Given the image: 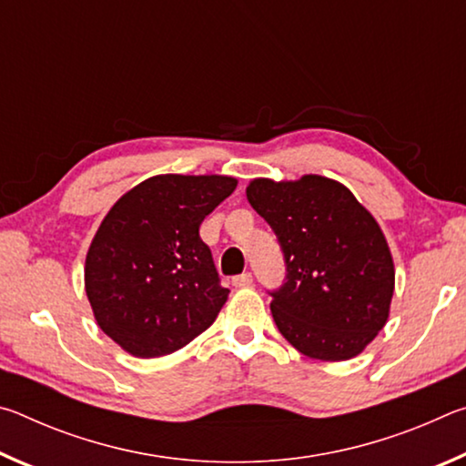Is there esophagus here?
<instances>
[{
  "instance_id": "34e87169",
  "label": "esophagus",
  "mask_w": 466,
  "mask_h": 466,
  "mask_svg": "<svg viewBox=\"0 0 466 466\" xmlns=\"http://www.w3.org/2000/svg\"><path fill=\"white\" fill-rule=\"evenodd\" d=\"M234 288H250L252 286V275L250 273H242V275H236L232 279Z\"/></svg>"
}]
</instances>
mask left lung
<instances>
[{
  "instance_id": "1",
  "label": "left lung",
  "mask_w": 466,
  "mask_h": 466,
  "mask_svg": "<svg viewBox=\"0 0 466 466\" xmlns=\"http://www.w3.org/2000/svg\"><path fill=\"white\" fill-rule=\"evenodd\" d=\"M247 199L267 219L286 258L271 291L279 333L320 361L360 356L390 314L394 263L380 226L339 180L255 178Z\"/></svg>"
}]
</instances>
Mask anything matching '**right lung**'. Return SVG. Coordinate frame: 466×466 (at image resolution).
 Instances as JSON below:
<instances>
[{"label":"right lung","mask_w":466,"mask_h":466,"mask_svg":"<svg viewBox=\"0 0 466 466\" xmlns=\"http://www.w3.org/2000/svg\"><path fill=\"white\" fill-rule=\"evenodd\" d=\"M238 185L224 175H157L125 193L86 255L94 319L136 358H160L201 335L226 304L199 226Z\"/></svg>","instance_id":"right-lung-1"}]
</instances>
